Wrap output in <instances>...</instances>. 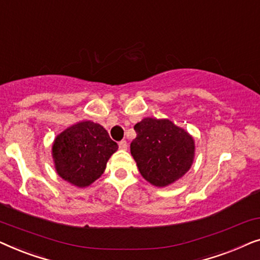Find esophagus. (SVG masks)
I'll list each match as a JSON object with an SVG mask.
<instances>
[{"label":"esophagus","instance_id":"esophagus-1","mask_svg":"<svg viewBox=\"0 0 260 260\" xmlns=\"http://www.w3.org/2000/svg\"><path fill=\"white\" fill-rule=\"evenodd\" d=\"M118 147H119L120 150H126V149H127L126 141H120L119 143H118Z\"/></svg>","mask_w":260,"mask_h":260}]
</instances>
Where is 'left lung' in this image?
<instances>
[{"mask_svg": "<svg viewBox=\"0 0 260 260\" xmlns=\"http://www.w3.org/2000/svg\"><path fill=\"white\" fill-rule=\"evenodd\" d=\"M130 151L141 175L156 187L182 177L194 161L193 137L169 119L144 118L134 126Z\"/></svg>", "mask_w": 260, "mask_h": 260, "instance_id": "1", "label": "left lung"}]
</instances>
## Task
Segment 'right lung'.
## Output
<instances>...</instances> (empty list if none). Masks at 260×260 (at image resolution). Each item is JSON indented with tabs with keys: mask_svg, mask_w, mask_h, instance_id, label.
Returning <instances> with one entry per match:
<instances>
[{
	"mask_svg": "<svg viewBox=\"0 0 260 260\" xmlns=\"http://www.w3.org/2000/svg\"><path fill=\"white\" fill-rule=\"evenodd\" d=\"M118 145L101 124L79 122L58 135L52 147L56 173L77 187H87L102 176Z\"/></svg>",
	"mask_w": 260,
	"mask_h": 260,
	"instance_id": "add662e5",
	"label": "right lung"
}]
</instances>
